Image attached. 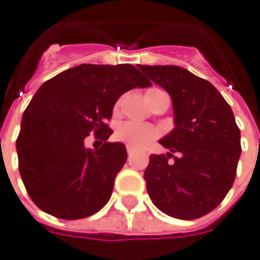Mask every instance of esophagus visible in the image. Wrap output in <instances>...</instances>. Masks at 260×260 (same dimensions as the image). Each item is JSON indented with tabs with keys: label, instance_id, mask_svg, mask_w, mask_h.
Returning <instances> with one entry per match:
<instances>
[{
	"label": "esophagus",
	"instance_id": "esophagus-1",
	"mask_svg": "<svg viewBox=\"0 0 260 260\" xmlns=\"http://www.w3.org/2000/svg\"><path fill=\"white\" fill-rule=\"evenodd\" d=\"M127 153H128V155L133 153V148L130 147V146H127Z\"/></svg>",
	"mask_w": 260,
	"mask_h": 260
}]
</instances>
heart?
I'll list each match as a JSON object with an SVG mask.
<instances>
[{"mask_svg": "<svg viewBox=\"0 0 260 260\" xmlns=\"http://www.w3.org/2000/svg\"><path fill=\"white\" fill-rule=\"evenodd\" d=\"M153 90H158V89H150L148 92H153ZM119 105L120 102L116 105V109L119 107ZM114 136L117 140L130 146L132 148H144L150 146L160 136V132L150 124H143L137 121H124L116 128Z\"/></svg>", "mask_w": 260, "mask_h": 260, "instance_id": "b5f03b06", "label": "heart"}]
</instances>
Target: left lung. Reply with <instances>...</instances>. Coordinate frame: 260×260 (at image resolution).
<instances>
[{
  "instance_id": "obj_1",
  "label": "left lung",
  "mask_w": 260,
  "mask_h": 260,
  "mask_svg": "<svg viewBox=\"0 0 260 260\" xmlns=\"http://www.w3.org/2000/svg\"><path fill=\"white\" fill-rule=\"evenodd\" d=\"M139 68L170 93L174 107V130L160 140L171 153L151 154L144 171L148 195L167 215L201 218L222 202L235 181L242 148L232 109L208 80L184 68Z\"/></svg>"
}]
</instances>
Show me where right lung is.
I'll return each instance as SVG.
<instances>
[{"mask_svg":"<svg viewBox=\"0 0 260 260\" xmlns=\"http://www.w3.org/2000/svg\"><path fill=\"white\" fill-rule=\"evenodd\" d=\"M151 85L133 65H79L46 80L22 116L18 168L38 208L62 219L96 214L110 200L127 160L123 143L87 150L90 133L106 141L114 103L134 87Z\"/></svg>","mask_w":260,"mask_h":260,"instance_id":"1","label":"right lung"}]
</instances>
